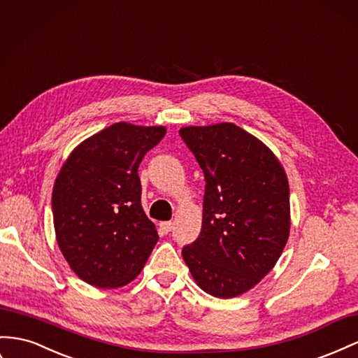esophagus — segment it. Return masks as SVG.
<instances>
[{"label":"esophagus","instance_id":"1","mask_svg":"<svg viewBox=\"0 0 358 358\" xmlns=\"http://www.w3.org/2000/svg\"><path fill=\"white\" fill-rule=\"evenodd\" d=\"M159 227L164 234H169V231H171V229H173V223L171 221H164V223L159 224Z\"/></svg>","mask_w":358,"mask_h":358}]
</instances>
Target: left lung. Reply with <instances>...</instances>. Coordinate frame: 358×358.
<instances>
[{
    "instance_id": "1",
    "label": "left lung",
    "mask_w": 358,
    "mask_h": 358,
    "mask_svg": "<svg viewBox=\"0 0 358 358\" xmlns=\"http://www.w3.org/2000/svg\"><path fill=\"white\" fill-rule=\"evenodd\" d=\"M179 134L206 180L200 235L182 257L206 294L243 295L271 271L287 243L286 171L265 143L234 123L185 127Z\"/></svg>"
}]
</instances>
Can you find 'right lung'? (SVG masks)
<instances>
[{"label": "right lung", "mask_w": 358, "mask_h": 358, "mask_svg": "<svg viewBox=\"0 0 358 358\" xmlns=\"http://www.w3.org/2000/svg\"><path fill=\"white\" fill-rule=\"evenodd\" d=\"M166 127L114 123L76 146L52 188L55 239L83 282L102 289L131 283L158 243L141 206L138 166Z\"/></svg>", "instance_id": "1"}]
</instances>
